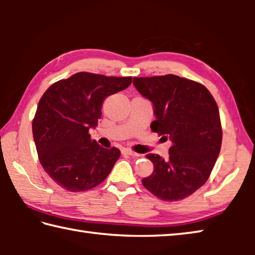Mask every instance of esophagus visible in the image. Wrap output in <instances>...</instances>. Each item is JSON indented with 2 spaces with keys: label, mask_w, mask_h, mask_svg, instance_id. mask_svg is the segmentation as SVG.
<instances>
[{
  "label": "esophagus",
  "mask_w": 255,
  "mask_h": 255,
  "mask_svg": "<svg viewBox=\"0 0 255 255\" xmlns=\"http://www.w3.org/2000/svg\"><path fill=\"white\" fill-rule=\"evenodd\" d=\"M123 154H125V155H129V156H139V154L136 153V152H132L131 149H128V148H125V149H123Z\"/></svg>",
  "instance_id": "esophagus-1"
}]
</instances>
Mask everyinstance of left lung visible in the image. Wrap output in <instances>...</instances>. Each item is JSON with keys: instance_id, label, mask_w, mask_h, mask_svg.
Segmentation results:
<instances>
[{"instance_id": "left-lung-1", "label": "left lung", "mask_w": 255, "mask_h": 255, "mask_svg": "<svg viewBox=\"0 0 255 255\" xmlns=\"http://www.w3.org/2000/svg\"><path fill=\"white\" fill-rule=\"evenodd\" d=\"M132 83L153 103L150 129L172 141L167 159L146 155L154 171L141 182L158 199L182 200L206 183L221 152L217 103L206 86L173 74L133 77Z\"/></svg>"}]
</instances>
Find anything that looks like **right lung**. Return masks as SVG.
I'll list each match as a JSON object with an SVG mask.
<instances>
[{
    "label": "right lung",
    "instance_id": "obj_1",
    "mask_svg": "<svg viewBox=\"0 0 255 255\" xmlns=\"http://www.w3.org/2000/svg\"><path fill=\"white\" fill-rule=\"evenodd\" d=\"M131 77L80 72L50 85L38 103L32 133L38 157L51 179L71 192L86 191L106 180L120 150L91 139L107 97L127 89Z\"/></svg>",
    "mask_w": 255,
    "mask_h": 255
}]
</instances>
